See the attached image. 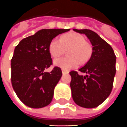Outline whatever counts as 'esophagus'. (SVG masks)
<instances>
[{
    "instance_id": "1",
    "label": "esophagus",
    "mask_w": 127,
    "mask_h": 127,
    "mask_svg": "<svg viewBox=\"0 0 127 127\" xmlns=\"http://www.w3.org/2000/svg\"><path fill=\"white\" fill-rule=\"evenodd\" d=\"M62 73H68V70H64V69H62Z\"/></svg>"
}]
</instances>
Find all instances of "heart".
Segmentation results:
<instances>
[{"label":"heart","instance_id":"1","mask_svg":"<svg viewBox=\"0 0 127 127\" xmlns=\"http://www.w3.org/2000/svg\"><path fill=\"white\" fill-rule=\"evenodd\" d=\"M69 49L70 57H64L55 61V65L64 70H70L77 66L79 62L88 61L92 54V47L86 41L85 37L80 34L71 32L61 36L60 40L54 38L50 42L48 50L54 59L59 57L64 52V48Z\"/></svg>","mask_w":127,"mask_h":127}]
</instances>
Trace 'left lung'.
Wrapping results in <instances>:
<instances>
[{"mask_svg":"<svg viewBox=\"0 0 127 127\" xmlns=\"http://www.w3.org/2000/svg\"><path fill=\"white\" fill-rule=\"evenodd\" d=\"M85 34L93 45L91 58L79 71L70 72L72 77L70 88L72 99L81 107L91 109L100 105L110 95L115 75L116 57L111 46L95 32L88 30L73 29Z\"/></svg>","mask_w":127,"mask_h":127,"instance_id":"1","label":"left lung"}]
</instances>
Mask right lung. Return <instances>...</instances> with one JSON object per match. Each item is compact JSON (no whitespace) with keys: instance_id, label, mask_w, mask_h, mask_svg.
<instances>
[{"instance_id":"1","label":"right lung","mask_w":127,"mask_h":127,"mask_svg":"<svg viewBox=\"0 0 127 127\" xmlns=\"http://www.w3.org/2000/svg\"><path fill=\"white\" fill-rule=\"evenodd\" d=\"M70 29H43L23 38L16 46L11 61L12 87L24 104L33 109L43 108L52 102L54 89L62 76V70L52 65L48 50L50 42Z\"/></svg>"}]
</instances>
